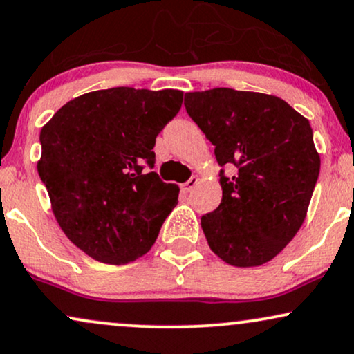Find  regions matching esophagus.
Listing matches in <instances>:
<instances>
[{
    "mask_svg": "<svg viewBox=\"0 0 354 354\" xmlns=\"http://www.w3.org/2000/svg\"><path fill=\"white\" fill-rule=\"evenodd\" d=\"M197 183H199V180H197L196 176H192L189 181L185 183V185H181V191L186 192V194H187V192H191L192 189H194V187L197 186Z\"/></svg>",
    "mask_w": 354,
    "mask_h": 354,
    "instance_id": "esophagus-1",
    "label": "esophagus"
}]
</instances>
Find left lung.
I'll use <instances>...</instances> for the list:
<instances>
[{
  "mask_svg": "<svg viewBox=\"0 0 354 354\" xmlns=\"http://www.w3.org/2000/svg\"><path fill=\"white\" fill-rule=\"evenodd\" d=\"M185 106L220 167H234L201 218L210 249L233 267L272 261L299 232L319 178L309 121L279 97L226 87L186 93Z\"/></svg>",
  "mask_w": 354,
  "mask_h": 354,
  "instance_id": "obj_1",
  "label": "left lung"
}]
</instances>
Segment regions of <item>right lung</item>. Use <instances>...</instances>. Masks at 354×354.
Returning <instances> with one entry per match:
<instances>
[{"label": "right lung", "mask_w": 354, "mask_h": 354, "mask_svg": "<svg viewBox=\"0 0 354 354\" xmlns=\"http://www.w3.org/2000/svg\"><path fill=\"white\" fill-rule=\"evenodd\" d=\"M176 88L115 87L75 97L40 131V180L63 233L87 256L122 266L150 251L180 187L153 168L160 131L176 116Z\"/></svg>", "instance_id": "add662e5"}]
</instances>
